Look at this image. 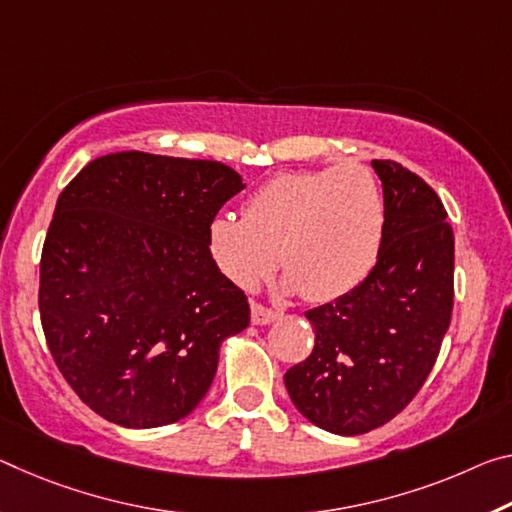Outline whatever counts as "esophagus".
<instances>
[{"instance_id":"1","label":"esophagus","mask_w":512,"mask_h":512,"mask_svg":"<svg viewBox=\"0 0 512 512\" xmlns=\"http://www.w3.org/2000/svg\"><path fill=\"white\" fill-rule=\"evenodd\" d=\"M250 310H253V323H255V326H266V323H271L275 316H278V314L271 310V307H266L262 303H253V305H250Z\"/></svg>"}]
</instances>
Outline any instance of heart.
<instances>
[{
  "instance_id": "1",
  "label": "heart",
  "mask_w": 512,
  "mask_h": 512,
  "mask_svg": "<svg viewBox=\"0 0 512 512\" xmlns=\"http://www.w3.org/2000/svg\"><path fill=\"white\" fill-rule=\"evenodd\" d=\"M383 189L367 166L289 170L248 198L243 216L209 225V253L227 278L253 289L278 264L287 287L310 303L358 289L376 269L385 243Z\"/></svg>"
}]
</instances>
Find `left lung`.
<instances>
[{
  "mask_svg": "<svg viewBox=\"0 0 512 512\" xmlns=\"http://www.w3.org/2000/svg\"><path fill=\"white\" fill-rule=\"evenodd\" d=\"M371 166L385 196L383 253L358 289L305 314L314 348L285 373L300 415L337 435L369 433L415 399L453 310V230L442 200L392 159Z\"/></svg>",
  "mask_w": 512,
  "mask_h": 512,
  "instance_id": "1",
  "label": "left lung"
}]
</instances>
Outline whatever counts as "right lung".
Segmentation results:
<instances>
[{"label": "right lung", "instance_id": "right-lung-1", "mask_svg": "<svg viewBox=\"0 0 512 512\" xmlns=\"http://www.w3.org/2000/svg\"><path fill=\"white\" fill-rule=\"evenodd\" d=\"M243 186L221 161L129 150L61 191L40 255V323L61 376L100 417L180 421L212 385L223 339L248 328V296L209 253V225Z\"/></svg>", "mask_w": 512, "mask_h": 512}]
</instances>
